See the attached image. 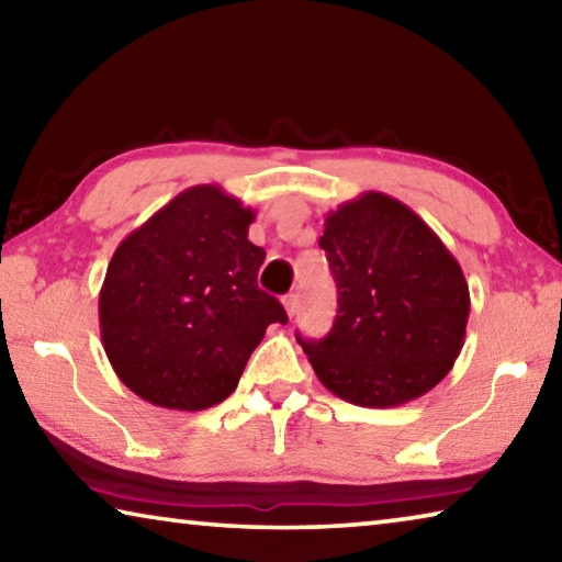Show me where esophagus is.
I'll return each instance as SVG.
<instances>
[{
    "mask_svg": "<svg viewBox=\"0 0 562 562\" xmlns=\"http://www.w3.org/2000/svg\"><path fill=\"white\" fill-rule=\"evenodd\" d=\"M282 302H284V310H288V317L297 315V310H300V294L297 292H290Z\"/></svg>",
    "mask_w": 562,
    "mask_h": 562,
    "instance_id": "obj_1",
    "label": "esophagus"
}]
</instances>
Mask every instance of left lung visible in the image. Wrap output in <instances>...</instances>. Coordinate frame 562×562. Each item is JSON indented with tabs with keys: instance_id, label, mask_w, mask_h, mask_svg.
Segmentation results:
<instances>
[{
	"instance_id": "1",
	"label": "left lung",
	"mask_w": 562,
	"mask_h": 562,
	"mask_svg": "<svg viewBox=\"0 0 562 562\" xmlns=\"http://www.w3.org/2000/svg\"><path fill=\"white\" fill-rule=\"evenodd\" d=\"M319 247L337 282L329 335L302 339L312 369L349 404L418 398L461 355L471 297L459 260L396 198L361 193L325 217Z\"/></svg>"
}]
</instances>
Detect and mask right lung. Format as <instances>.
<instances>
[{
  "instance_id": "1",
  "label": "right lung",
  "mask_w": 562,
  "mask_h": 562,
  "mask_svg": "<svg viewBox=\"0 0 562 562\" xmlns=\"http://www.w3.org/2000/svg\"><path fill=\"white\" fill-rule=\"evenodd\" d=\"M255 211L221 186H193L123 240L99 292L113 372L146 402L203 412L235 392L282 304L258 288Z\"/></svg>"
}]
</instances>
